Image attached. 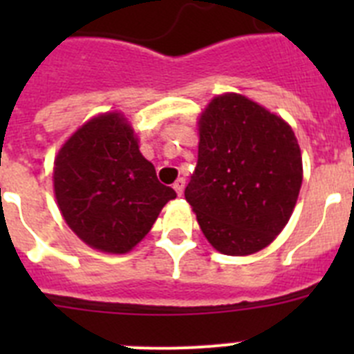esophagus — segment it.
<instances>
[{"instance_id": "obj_1", "label": "esophagus", "mask_w": 354, "mask_h": 354, "mask_svg": "<svg viewBox=\"0 0 354 354\" xmlns=\"http://www.w3.org/2000/svg\"><path fill=\"white\" fill-rule=\"evenodd\" d=\"M184 186H186V180H184L183 177H180V179H177L174 183V189L177 192V195H179V196L184 193Z\"/></svg>"}]
</instances>
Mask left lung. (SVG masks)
Masks as SVG:
<instances>
[{"instance_id": "obj_1", "label": "left lung", "mask_w": 354, "mask_h": 354, "mask_svg": "<svg viewBox=\"0 0 354 354\" xmlns=\"http://www.w3.org/2000/svg\"><path fill=\"white\" fill-rule=\"evenodd\" d=\"M198 161L184 196L207 241L225 255L266 248L289 221L303 180L287 122L237 93L200 117Z\"/></svg>"}]
</instances>
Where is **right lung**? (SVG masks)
I'll return each mask as SVG.
<instances>
[{"label": "right lung", "instance_id": "add662e5", "mask_svg": "<svg viewBox=\"0 0 354 354\" xmlns=\"http://www.w3.org/2000/svg\"><path fill=\"white\" fill-rule=\"evenodd\" d=\"M55 195L68 227L88 246L126 253L149 234L177 196L158 180L118 113L92 118L72 134L55 161Z\"/></svg>", "mask_w": 354, "mask_h": 354}]
</instances>
